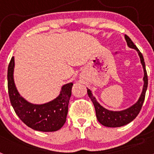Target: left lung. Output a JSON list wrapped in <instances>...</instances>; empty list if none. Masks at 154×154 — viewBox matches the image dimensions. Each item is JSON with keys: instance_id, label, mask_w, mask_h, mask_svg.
<instances>
[{"instance_id": "obj_1", "label": "left lung", "mask_w": 154, "mask_h": 154, "mask_svg": "<svg viewBox=\"0 0 154 154\" xmlns=\"http://www.w3.org/2000/svg\"><path fill=\"white\" fill-rule=\"evenodd\" d=\"M125 39L127 42L128 46L132 48H134L137 51L140 58V62L143 65L144 71V85L143 89L142 94H141L140 97L139 99L138 102L136 104H134L133 106L130 107L129 109L123 110V111H118V112H114V111H109L108 109H106L103 108L101 105L99 104L96 101V98L92 96V92L90 89H87V92H88V96L90 98L92 102L93 103L95 109H96V118L98 121L101 123L102 125L105 126H108V127H119V126H123L125 125L130 123V122L133 120L137 116L140 112L141 108L143 104L144 99H145V96H146V92L147 89L148 85V77L147 73L146 70V65H145V62H144V58L143 56L142 53L140 51V50L137 48V46L134 45L131 39L127 36L125 35Z\"/></svg>"}]
</instances>
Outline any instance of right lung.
<instances>
[{"label":"right lung","instance_id":"1","mask_svg":"<svg viewBox=\"0 0 154 154\" xmlns=\"http://www.w3.org/2000/svg\"><path fill=\"white\" fill-rule=\"evenodd\" d=\"M14 67V59L12 57L8 69V88L11 103L17 116L28 127L38 131L54 132L61 129L66 121L73 83L63 85L60 95L51 102L31 104L23 99L16 89Z\"/></svg>","mask_w":154,"mask_h":154}]
</instances>
